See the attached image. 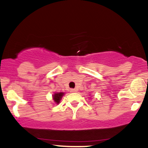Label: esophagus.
Masks as SVG:
<instances>
[{
  "mask_svg": "<svg viewBox=\"0 0 148 148\" xmlns=\"http://www.w3.org/2000/svg\"><path fill=\"white\" fill-rule=\"evenodd\" d=\"M77 91V89H75V88H71V89H70V92H76Z\"/></svg>",
  "mask_w": 148,
  "mask_h": 148,
  "instance_id": "34e87169",
  "label": "esophagus"
}]
</instances>
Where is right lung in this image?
I'll use <instances>...</instances> for the list:
<instances>
[{"label":"right lung","mask_w":148,"mask_h":148,"mask_svg":"<svg viewBox=\"0 0 148 148\" xmlns=\"http://www.w3.org/2000/svg\"><path fill=\"white\" fill-rule=\"evenodd\" d=\"M64 95V93H57V94H54V96H53V99L54 101H55L57 103H59L60 101V100H61L62 96Z\"/></svg>","instance_id":"obj_1"}]
</instances>
